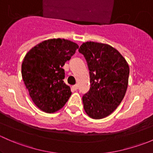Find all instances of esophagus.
<instances>
[{
	"mask_svg": "<svg viewBox=\"0 0 153 153\" xmlns=\"http://www.w3.org/2000/svg\"><path fill=\"white\" fill-rule=\"evenodd\" d=\"M72 88H73L74 90H77V89H78V84H75V85L72 86Z\"/></svg>",
	"mask_w": 153,
	"mask_h": 153,
	"instance_id": "obj_1",
	"label": "esophagus"
}]
</instances>
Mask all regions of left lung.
I'll return each instance as SVG.
<instances>
[{
  "instance_id": "left-lung-1",
  "label": "left lung",
  "mask_w": 153,
  "mask_h": 153,
  "mask_svg": "<svg viewBox=\"0 0 153 153\" xmlns=\"http://www.w3.org/2000/svg\"><path fill=\"white\" fill-rule=\"evenodd\" d=\"M78 52L85 57L90 74V90L82 98L84 109L90 118L101 119L112 113L124 98L129 65L109 44L87 41Z\"/></svg>"
}]
</instances>
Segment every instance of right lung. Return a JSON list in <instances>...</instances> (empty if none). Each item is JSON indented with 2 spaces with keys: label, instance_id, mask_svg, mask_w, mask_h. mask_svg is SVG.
<instances>
[{
  "label": "right lung",
  "instance_id": "obj_1",
  "mask_svg": "<svg viewBox=\"0 0 153 153\" xmlns=\"http://www.w3.org/2000/svg\"><path fill=\"white\" fill-rule=\"evenodd\" d=\"M69 40L52 38L42 41L26 54L21 74L29 96L43 112L53 113L66 104L72 95L64 82V64L78 49Z\"/></svg>",
  "mask_w": 153,
  "mask_h": 153
}]
</instances>
